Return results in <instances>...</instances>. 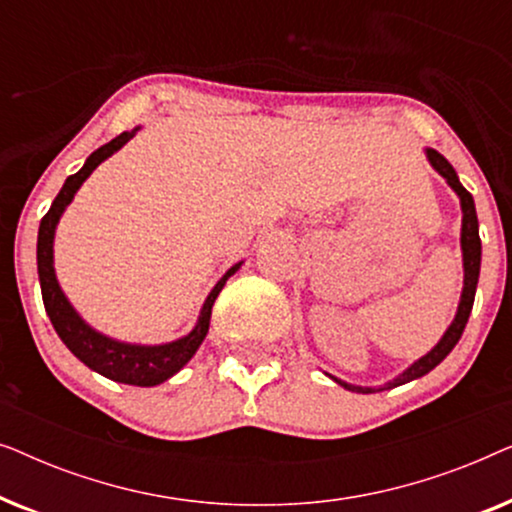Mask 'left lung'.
<instances>
[{
    "instance_id": "1",
    "label": "left lung",
    "mask_w": 512,
    "mask_h": 512,
    "mask_svg": "<svg viewBox=\"0 0 512 512\" xmlns=\"http://www.w3.org/2000/svg\"><path fill=\"white\" fill-rule=\"evenodd\" d=\"M424 156L429 160V165L436 170L440 177L447 181V186L457 193L459 198V207H461V265H464V286H461V296H459V305L457 312H454L452 324L445 328V333L440 335V340L433 345L429 352L424 356H419L417 361H412L403 373H398L394 380L380 384V387H361V384H352L340 380V377L328 375L335 384H340L342 389L347 391H356V394H375V391H384V389H394L401 387V384H408L412 380H419L426 373H431L433 368L438 366L440 361L445 359L447 354L452 352L454 345H457L461 333H464L466 321L471 317L473 310V300H475V289H478V277H480V261H482V244H480V233H478V214H475V202L473 195L461 186V181L454 172V167L447 163V160L440 156L436 149H424Z\"/></svg>"
}]
</instances>
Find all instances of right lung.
<instances>
[{"label":"right lung","instance_id":"obj_1","mask_svg":"<svg viewBox=\"0 0 512 512\" xmlns=\"http://www.w3.org/2000/svg\"><path fill=\"white\" fill-rule=\"evenodd\" d=\"M139 130H142V125H137V128H132L128 132H121V135L111 139L109 144H104L97 151L90 153L81 170L65 179L60 193L55 195L51 209H48V214L41 219L37 237V270L41 298H44L48 319H51L55 333L60 335V340L65 342L67 349L76 356V359L86 363V366L90 370H95V373L107 377V380L132 384V387H156V384H163L165 380H170L172 375H177L179 370L193 359V354L198 352L202 340L207 338L209 319H212V307L216 296H219L228 279L242 268L244 261L235 263L233 268L226 270V275L214 284V289L209 291V296L200 307L195 326L177 340L160 342V345L125 342L111 338L107 333H100L76 312V307L69 303L65 291H62L58 275H55V230H58L62 214H65V209L72 205L74 195L83 186V181H86L104 160L114 156L116 151H121Z\"/></svg>","mask_w":512,"mask_h":512}]
</instances>
